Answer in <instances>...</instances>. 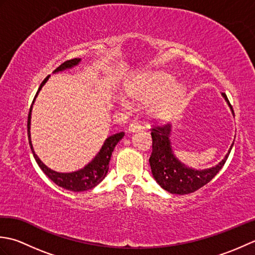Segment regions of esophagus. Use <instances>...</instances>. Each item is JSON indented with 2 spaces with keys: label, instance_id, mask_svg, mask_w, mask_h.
<instances>
[{
  "label": "esophagus",
  "instance_id": "obj_1",
  "mask_svg": "<svg viewBox=\"0 0 255 255\" xmlns=\"http://www.w3.org/2000/svg\"><path fill=\"white\" fill-rule=\"evenodd\" d=\"M141 129H142V126H140L139 124L131 123L130 125H129V127H128V131L131 133V132H136V131L141 130Z\"/></svg>",
  "mask_w": 255,
  "mask_h": 255
}]
</instances>
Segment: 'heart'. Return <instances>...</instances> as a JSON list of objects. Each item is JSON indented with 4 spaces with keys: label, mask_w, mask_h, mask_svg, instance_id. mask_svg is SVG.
<instances>
[{
    "label": "heart",
    "mask_w": 255,
    "mask_h": 255,
    "mask_svg": "<svg viewBox=\"0 0 255 255\" xmlns=\"http://www.w3.org/2000/svg\"><path fill=\"white\" fill-rule=\"evenodd\" d=\"M186 88L175 83V79L165 72L143 74L130 84L128 95L140 104L147 105V113L156 122H169L180 115L186 101ZM121 105L130 108L131 102L122 97Z\"/></svg>",
    "instance_id": "b5f03b06"
}]
</instances>
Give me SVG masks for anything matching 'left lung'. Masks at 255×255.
I'll return each instance as SVG.
<instances>
[{
  "mask_svg": "<svg viewBox=\"0 0 255 255\" xmlns=\"http://www.w3.org/2000/svg\"><path fill=\"white\" fill-rule=\"evenodd\" d=\"M227 104L234 114V110L230 105L228 97L225 93H221ZM235 116V114H234ZM171 125H165L163 127H155L152 129V153L149 159L153 178L159 185L172 194L185 195L194 193L200 187L210 182L215 175L221 170V167L228 159L230 151L234 147V142L230 145L228 153L218 164L204 170H196L185 165L178 160L173 152L171 142Z\"/></svg>",
  "mask_w": 255,
  "mask_h": 255,
  "instance_id": "left-lung-1",
  "label": "left lung"
}]
</instances>
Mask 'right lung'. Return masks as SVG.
<instances>
[{"label":"right lung","mask_w":255,"mask_h":255,"mask_svg":"<svg viewBox=\"0 0 255 255\" xmlns=\"http://www.w3.org/2000/svg\"><path fill=\"white\" fill-rule=\"evenodd\" d=\"M81 62L80 58H75L72 59V60H68L66 62H63L60 67H58L55 71L52 73H58L64 71V70H69L72 69L74 67L79 66ZM50 78V75L42 81V83L40 84L39 89H38L37 93L35 95V99L32 101V104L30 106L29 114H28V122H27V133H28V141L29 145L31 149L32 155L37 162V164L39 165L42 172L50 178V180L57 184L58 186H60L64 189H68V191H72V192H84L88 191V189H91L95 187L97 184H100L103 180H104L107 172H108V165H110V161L112 158V153L114 149H115L116 144L121 141L123 137L125 136V132H118L115 134H112V136L107 137L106 140L103 143L101 150L97 152V154L94 156L93 160L89 162L82 169H80L78 171L74 172H69V173H61V172H57L51 170L50 167H48L44 162H42L38 155L36 154L34 148H32V143H31V137H30V119H31V110H32V105H34L35 100L37 95L39 94L40 90L42 89V86L46 84L48 79Z\"/></svg>","instance_id":"right-lung-1"}]
</instances>
